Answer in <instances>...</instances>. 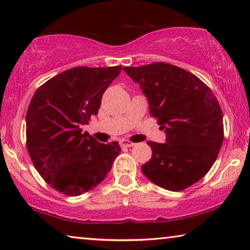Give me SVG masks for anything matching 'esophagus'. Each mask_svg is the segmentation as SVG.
I'll return each instance as SVG.
<instances>
[{
	"mask_svg": "<svg viewBox=\"0 0 250 250\" xmlns=\"http://www.w3.org/2000/svg\"><path fill=\"white\" fill-rule=\"evenodd\" d=\"M135 145V143L131 142V141H128V140H122L120 141V146L122 147H130V146H133Z\"/></svg>",
	"mask_w": 250,
	"mask_h": 250,
	"instance_id": "obj_1",
	"label": "esophagus"
}]
</instances>
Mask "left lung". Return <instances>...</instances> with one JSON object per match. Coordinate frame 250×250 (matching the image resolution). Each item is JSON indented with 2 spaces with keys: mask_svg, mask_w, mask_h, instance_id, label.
<instances>
[{
  "mask_svg": "<svg viewBox=\"0 0 250 250\" xmlns=\"http://www.w3.org/2000/svg\"><path fill=\"white\" fill-rule=\"evenodd\" d=\"M124 70L140 84L150 115L167 133L166 143L146 142L152 158L141 167L143 174L168 191L188 188L210 170L223 145L216 97L195 75L167 62Z\"/></svg>",
  "mask_w": 250,
  "mask_h": 250,
  "instance_id": "8db88e82",
  "label": "left lung"
}]
</instances>
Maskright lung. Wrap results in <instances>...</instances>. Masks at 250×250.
<instances>
[{
    "mask_svg": "<svg viewBox=\"0 0 250 250\" xmlns=\"http://www.w3.org/2000/svg\"><path fill=\"white\" fill-rule=\"evenodd\" d=\"M122 66L74 67L35 91L26 113V146L34 167L50 188L78 196L103 181L121 147L83 131Z\"/></svg>",
    "mask_w": 250,
    "mask_h": 250,
    "instance_id": "add662e5",
    "label": "right lung"
}]
</instances>
